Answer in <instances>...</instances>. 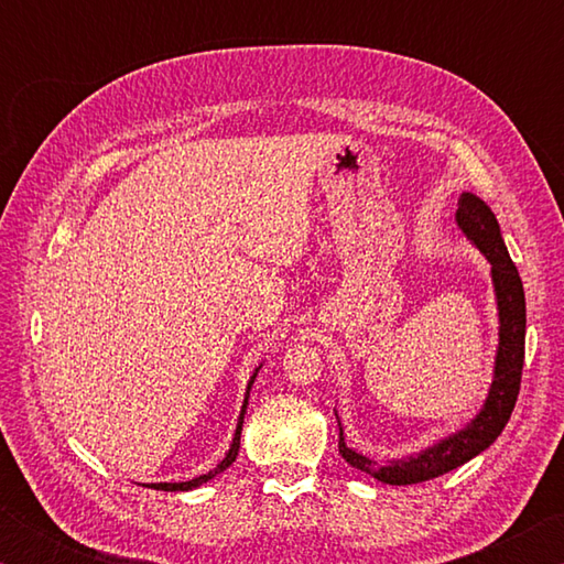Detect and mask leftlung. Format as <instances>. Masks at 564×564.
I'll return each instance as SVG.
<instances>
[{
	"mask_svg": "<svg viewBox=\"0 0 564 564\" xmlns=\"http://www.w3.org/2000/svg\"><path fill=\"white\" fill-rule=\"evenodd\" d=\"M455 221L467 241H470L490 263L495 303H498V350H495L492 383L480 413H477L465 427L443 437V441L427 445L425 451L405 457H393V460H388L386 465H378L376 460H370V457L348 447L346 437H343V425L338 420V451L346 457V463L386 485H415L433 480V477L451 473L455 467L473 460L475 455L488 451V447L498 441L502 427L508 425L514 400H518L520 393L524 362V291L520 273L510 261L498 218H495L492 208L485 204L480 196L465 191L460 202H457Z\"/></svg>",
	"mask_w": 564,
	"mask_h": 564,
	"instance_id": "1",
	"label": "left lung"
}]
</instances>
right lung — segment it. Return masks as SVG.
Returning <instances> with one entry per match:
<instances>
[{
  "label": "right lung",
  "instance_id": "obj_1",
  "mask_svg": "<svg viewBox=\"0 0 564 564\" xmlns=\"http://www.w3.org/2000/svg\"><path fill=\"white\" fill-rule=\"evenodd\" d=\"M259 370H261V366L253 370V376H251V380H248V386H246V395H243L241 413H238V423H236V431H234V441H231V447H228V453L224 455V460L218 463V465L214 467V470H208L206 475H198V477H194V480H186V482H147V488L164 490V492H186V490L202 488L204 482L214 480L216 475H221V473L226 470V467H231V465H234L236 455H238V447H241V427H243V415H246V408H248V395H251V386H253L256 376H259Z\"/></svg>",
  "mask_w": 564,
  "mask_h": 564
}]
</instances>
